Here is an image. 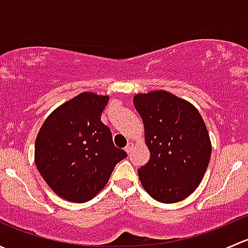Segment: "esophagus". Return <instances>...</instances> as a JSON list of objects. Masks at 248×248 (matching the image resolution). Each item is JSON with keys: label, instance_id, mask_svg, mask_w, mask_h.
Listing matches in <instances>:
<instances>
[{"label": "esophagus", "instance_id": "1", "mask_svg": "<svg viewBox=\"0 0 248 248\" xmlns=\"http://www.w3.org/2000/svg\"><path fill=\"white\" fill-rule=\"evenodd\" d=\"M133 147H134L133 142H128V145H127V146L124 147V151H126L127 154H131L132 150H133Z\"/></svg>", "mask_w": 248, "mask_h": 248}]
</instances>
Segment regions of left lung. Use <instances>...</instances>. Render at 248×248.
I'll return each mask as SVG.
<instances>
[{
    "mask_svg": "<svg viewBox=\"0 0 248 248\" xmlns=\"http://www.w3.org/2000/svg\"><path fill=\"white\" fill-rule=\"evenodd\" d=\"M133 103L150 150V161L138 169L142 187L157 202L184 201L199 186L211 157L202 115L193 104L163 90L136 94Z\"/></svg>",
    "mask_w": 248,
    "mask_h": 248,
    "instance_id": "8db88e82",
    "label": "left lung"
}]
</instances>
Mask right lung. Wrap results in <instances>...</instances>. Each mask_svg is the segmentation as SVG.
<instances>
[{"instance_id":"add662e5","label":"right lung","mask_w":248,"mask_h":248,"mask_svg":"<svg viewBox=\"0 0 248 248\" xmlns=\"http://www.w3.org/2000/svg\"><path fill=\"white\" fill-rule=\"evenodd\" d=\"M108 101V96L82 92L57 107L37 134V169L47 186L66 201H91L104 188L115 166L126 158L101 121Z\"/></svg>"}]
</instances>
